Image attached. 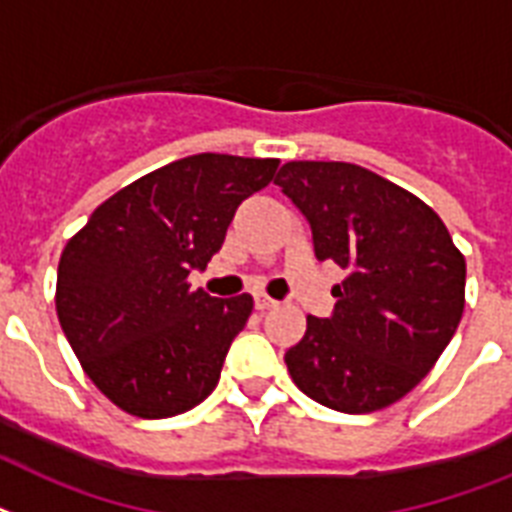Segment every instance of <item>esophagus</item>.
Here are the masks:
<instances>
[{
	"mask_svg": "<svg viewBox=\"0 0 512 512\" xmlns=\"http://www.w3.org/2000/svg\"><path fill=\"white\" fill-rule=\"evenodd\" d=\"M276 305H278L276 299H270L268 294H263V292L255 294V307H257V310H263V313H265V310H273V307H276Z\"/></svg>",
	"mask_w": 512,
	"mask_h": 512,
	"instance_id": "1",
	"label": "esophagus"
}]
</instances>
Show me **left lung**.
Returning a JSON list of instances; mask_svg holds the SVG:
<instances>
[{
    "mask_svg": "<svg viewBox=\"0 0 512 512\" xmlns=\"http://www.w3.org/2000/svg\"><path fill=\"white\" fill-rule=\"evenodd\" d=\"M281 186L318 260L347 270L328 318L307 315L286 350L294 384L339 413L405 397L450 344L465 307V257L426 202L352 162H286Z\"/></svg>",
    "mask_w": 512,
    "mask_h": 512,
    "instance_id": "left-lung-1",
    "label": "left lung"
}]
</instances>
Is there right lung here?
Segmentation results:
<instances>
[{"label": "right lung", "mask_w": 512, "mask_h": 512, "mask_svg": "<svg viewBox=\"0 0 512 512\" xmlns=\"http://www.w3.org/2000/svg\"><path fill=\"white\" fill-rule=\"evenodd\" d=\"M278 160L202 152L157 168L91 213L57 265V318L86 376L139 418L186 413L218 386L252 297L189 289L236 207Z\"/></svg>", "instance_id": "right-lung-1"}]
</instances>
